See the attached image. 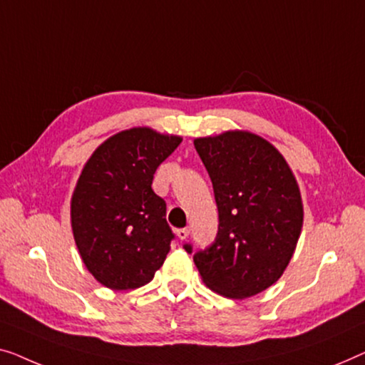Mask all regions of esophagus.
<instances>
[{
	"mask_svg": "<svg viewBox=\"0 0 365 365\" xmlns=\"http://www.w3.org/2000/svg\"><path fill=\"white\" fill-rule=\"evenodd\" d=\"M188 235H190V228H180V230H177V236H178V238H180V240H187Z\"/></svg>",
	"mask_w": 365,
	"mask_h": 365,
	"instance_id": "esophagus-1",
	"label": "esophagus"
}]
</instances>
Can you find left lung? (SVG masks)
<instances>
[{
    "label": "left lung",
    "instance_id": "left-lung-1",
    "mask_svg": "<svg viewBox=\"0 0 365 365\" xmlns=\"http://www.w3.org/2000/svg\"><path fill=\"white\" fill-rule=\"evenodd\" d=\"M213 183L218 235L193 261L210 289L245 299L273 286L302 230L301 190L273 143L248 130L193 140ZM192 253V246L185 245Z\"/></svg>",
    "mask_w": 365,
    "mask_h": 365
}]
</instances>
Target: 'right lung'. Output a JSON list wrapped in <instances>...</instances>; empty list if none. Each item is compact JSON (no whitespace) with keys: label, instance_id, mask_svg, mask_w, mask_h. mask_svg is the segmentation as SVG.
I'll list each match as a JSON object with an SVG mask.
<instances>
[{"label":"right lung","instance_id":"right-lung-1","mask_svg":"<svg viewBox=\"0 0 365 365\" xmlns=\"http://www.w3.org/2000/svg\"><path fill=\"white\" fill-rule=\"evenodd\" d=\"M180 142V135L132 127L102 142L82 168L71 227L82 263L102 286L135 289L165 261L173 233L152 180Z\"/></svg>","mask_w":365,"mask_h":365}]
</instances>
